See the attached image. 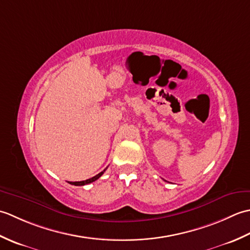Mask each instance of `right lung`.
Instances as JSON below:
<instances>
[{
	"instance_id": "obj_1",
	"label": "right lung",
	"mask_w": 250,
	"mask_h": 250,
	"mask_svg": "<svg viewBox=\"0 0 250 250\" xmlns=\"http://www.w3.org/2000/svg\"><path fill=\"white\" fill-rule=\"evenodd\" d=\"M105 171H106V168L104 169V171L99 173L98 175H95V176H93L92 178L83 180V182H68V183H70L71 185H74V186H83V185H87V184H90V183H93V182H95V180H97V179H99L101 176H102V175L104 174Z\"/></svg>"
}]
</instances>
